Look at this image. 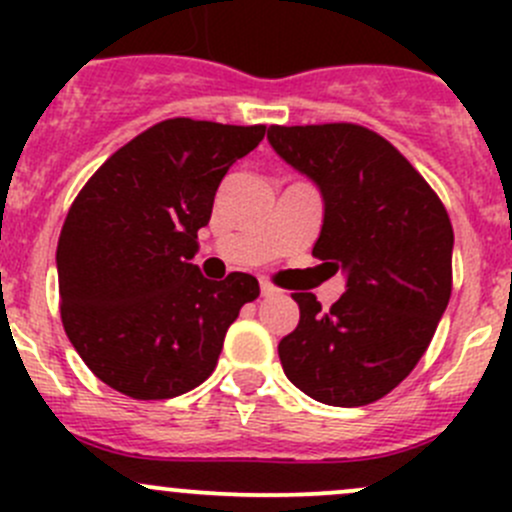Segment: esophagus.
Masks as SVG:
<instances>
[{"mask_svg": "<svg viewBox=\"0 0 512 512\" xmlns=\"http://www.w3.org/2000/svg\"><path fill=\"white\" fill-rule=\"evenodd\" d=\"M260 292H262V297H275V294L280 292V289L272 285V282L262 280V282H260Z\"/></svg>", "mask_w": 512, "mask_h": 512, "instance_id": "34e87169", "label": "esophagus"}]
</instances>
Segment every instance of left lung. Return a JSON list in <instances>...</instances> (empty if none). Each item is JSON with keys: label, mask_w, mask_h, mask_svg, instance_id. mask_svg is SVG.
I'll list each match as a JSON object with an SVG mask.
<instances>
[{"label": "left lung", "mask_w": 512, "mask_h": 512, "mask_svg": "<svg viewBox=\"0 0 512 512\" xmlns=\"http://www.w3.org/2000/svg\"><path fill=\"white\" fill-rule=\"evenodd\" d=\"M267 138L322 190L312 255L347 275L329 309L312 292L292 294L299 324L277 347L282 369L314 401L374 404L414 371L446 312L451 218L414 165L369 128L270 126Z\"/></svg>", "instance_id": "obj_1"}]
</instances>
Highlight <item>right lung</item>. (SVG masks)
Segmentation results:
<instances>
[{
	"instance_id": "add662e5",
	"label": "right lung",
	"mask_w": 512,
	"mask_h": 512,
	"mask_svg": "<svg viewBox=\"0 0 512 512\" xmlns=\"http://www.w3.org/2000/svg\"><path fill=\"white\" fill-rule=\"evenodd\" d=\"M262 138L265 126L168 118L118 148L71 203L56 247L61 322L111 389L158 401L200 386L242 304L260 297L252 275L205 280L190 260L227 168Z\"/></svg>"
}]
</instances>
